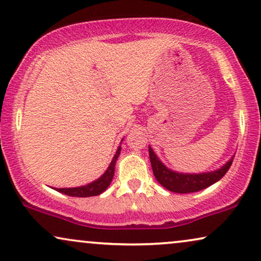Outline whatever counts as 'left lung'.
I'll use <instances>...</instances> for the list:
<instances>
[{
	"mask_svg": "<svg viewBox=\"0 0 261 261\" xmlns=\"http://www.w3.org/2000/svg\"><path fill=\"white\" fill-rule=\"evenodd\" d=\"M149 158H150L152 173L155 178L161 185L168 191L176 193H191L206 189L224 176L225 173L230 168L232 160L231 158L222 168L215 172L201 173V174H182V173L173 172L168 169L158 159L152 149L149 147Z\"/></svg>",
	"mask_w": 261,
	"mask_h": 261,
	"instance_id": "obj_1",
	"label": "left lung"
}]
</instances>
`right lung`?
Listing matches in <instances>:
<instances>
[{
	"mask_svg": "<svg viewBox=\"0 0 261 261\" xmlns=\"http://www.w3.org/2000/svg\"><path fill=\"white\" fill-rule=\"evenodd\" d=\"M120 147L118 148L116 155H114L113 160L111 161V165L107 168V171L98 180H95V181L90 182L86 186L74 187V189H57L58 192L64 193L70 197H92L102 193L109 187L111 181H112L114 175V166H116V161L120 154Z\"/></svg>",
	"mask_w": 261,
	"mask_h": 261,
	"instance_id": "right-lung-1",
	"label": "right lung"
}]
</instances>
